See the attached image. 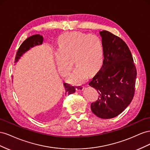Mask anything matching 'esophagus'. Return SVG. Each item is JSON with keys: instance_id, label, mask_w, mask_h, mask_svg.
Returning <instances> with one entry per match:
<instances>
[{"instance_id": "esophagus-1", "label": "esophagus", "mask_w": 150, "mask_h": 150, "mask_svg": "<svg viewBox=\"0 0 150 150\" xmlns=\"http://www.w3.org/2000/svg\"><path fill=\"white\" fill-rule=\"evenodd\" d=\"M83 89H84V87L83 85H78V86H76V90L77 91H82Z\"/></svg>"}]
</instances>
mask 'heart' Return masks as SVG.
I'll return each mask as SVG.
<instances>
[{"label": "heart", "mask_w": 150, "mask_h": 150, "mask_svg": "<svg viewBox=\"0 0 150 150\" xmlns=\"http://www.w3.org/2000/svg\"><path fill=\"white\" fill-rule=\"evenodd\" d=\"M73 62L76 65L68 82L80 84L90 75L99 70L104 59V48L100 38L80 32L63 34L58 39V51L55 54L58 70L66 75Z\"/></svg>", "instance_id": "1"}]
</instances>
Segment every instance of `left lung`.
Returning <instances> with one entry per match:
<instances>
[{
  "label": "left lung",
  "mask_w": 150,
  "mask_h": 150,
  "mask_svg": "<svg viewBox=\"0 0 150 150\" xmlns=\"http://www.w3.org/2000/svg\"><path fill=\"white\" fill-rule=\"evenodd\" d=\"M99 34L104 60L99 71L88 82L99 95L91 107L97 117L111 119L120 114L132 101L137 73L126 42L109 31L104 30Z\"/></svg>",
  "instance_id": "8db88e82"
}]
</instances>
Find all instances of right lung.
Masks as SVG:
<instances>
[{"mask_svg":"<svg viewBox=\"0 0 150 150\" xmlns=\"http://www.w3.org/2000/svg\"><path fill=\"white\" fill-rule=\"evenodd\" d=\"M42 42H43V37L40 35H35L27 38V39L21 44L18 52H17L15 58V63L18 62L20 58L22 57L25 52H27L28 51H29L31 48H33V47L42 45ZM63 85L65 90V94L70 95L71 93H74L75 92V87L70 86V85L65 83H63Z\"/></svg>","mask_w":150,"mask_h":150,"instance_id":"1","label":"right lung"}]
</instances>
